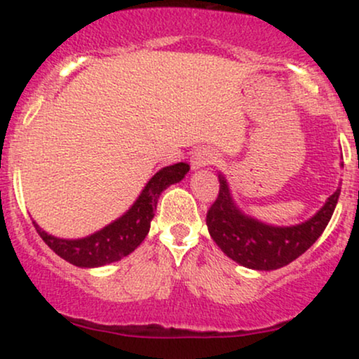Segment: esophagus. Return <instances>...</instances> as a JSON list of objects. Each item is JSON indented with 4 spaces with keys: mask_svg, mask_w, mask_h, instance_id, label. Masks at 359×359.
Instances as JSON below:
<instances>
[{
    "mask_svg": "<svg viewBox=\"0 0 359 359\" xmlns=\"http://www.w3.org/2000/svg\"><path fill=\"white\" fill-rule=\"evenodd\" d=\"M214 160H216V156H214L212 151L208 150V148H197V150L192 151V156H191V163L194 170L209 165V163H212Z\"/></svg>",
    "mask_w": 359,
    "mask_h": 359,
    "instance_id": "esophagus-1",
    "label": "esophagus"
}]
</instances>
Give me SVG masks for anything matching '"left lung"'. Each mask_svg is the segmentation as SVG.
I'll return each instance as SVG.
<instances>
[{
	"mask_svg": "<svg viewBox=\"0 0 359 359\" xmlns=\"http://www.w3.org/2000/svg\"><path fill=\"white\" fill-rule=\"evenodd\" d=\"M343 167V165H341ZM219 177V196L205 216L209 234L226 257L251 270H277L306 253L331 219L341 187L307 221L275 226L243 212L234 201L226 177Z\"/></svg>",
	"mask_w": 359,
	"mask_h": 359,
	"instance_id": "obj_1",
	"label": "left lung"
}]
</instances>
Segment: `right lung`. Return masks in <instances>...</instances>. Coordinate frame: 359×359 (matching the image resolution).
Segmentation results:
<instances>
[{
	"mask_svg": "<svg viewBox=\"0 0 359 359\" xmlns=\"http://www.w3.org/2000/svg\"><path fill=\"white\" fill-rule=\"evenodd\" d=\"M189 170L191 167L185 162L160 168L148 180L137 201L123 216L89 236L65 240V238H57L43 231L35 221L34 226L48 248L72 265L81 266V269H96V266L119 262L131 251L137 250L140 243L145 240L150 231V222L155 216L160 194L165 191L168 185L180 182Z\"/></svg>",
	"mask_w": 359,
	"mask_h": 359,
	"instance_id": "right-lung-1",
	"label": "right lung"
}]
</instances>
